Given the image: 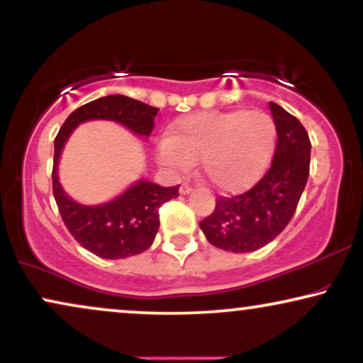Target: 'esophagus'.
<instances>
[{
	"label": "esophagus",
	"instance_id": "obj_1",
	"mask_svg": "<svg viewBox=\"0 0 363 363\" xmlns=\"http://www.w3.org/2000/svg\"><path fill=\"white\" fill-rule=\"evenodd\" d=\"M193 188L188 185V183H183V185L180 186V195H188V193H191Z\"/></svg>",
	"mask_w": 363,
	"mask_h": 363
}]
</instances>
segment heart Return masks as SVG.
<instances>
[{
	"instance_id": "1",
	"label": "heart",
	"mask_w": 363,
	"mask_h": 363,
	"mask_svg": "<svg viewBox=\"0 0 363 363\" xmlns=\"http://www.w3.org/2000/svg\"><path fill=\"white\" fill-rule=\"evenodd\" d=\"M276 123L262 111L200 112L178 118L158 143V160L186 172L200 158L201 172L221 191H241L266 170L276 147Z\"/></svg>"
}]
</instances>
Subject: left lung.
<instances>
[{"label": "left lung", "instance_id": "obj_1", "mask_svg": "<svg viewBox=\"0 0 363 363\" xmlns=\"http://www.w3.org/2000/svg\"><path fill=\"white\" fill-rule=\"evenodd\" d=\"M277 145L269 170L251 190L218 196L210 216L200 221L213 246L251 252L271 242L287 226L304 191L311 167V140L306 128L281 106L269 102Z\"/></svg>", "mask_w": 363, "mask_h": 363}]
</instances>
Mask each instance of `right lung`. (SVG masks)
<instances>
[{
	"label": "right lung",
	"mask_w": 363,
	"mask_h": 363,
	"mask_svg": "<svg viewBox=\"0 0 363 363\" xmlns=\"http://www.w3.org/2000/svg\"><path fill=\"white\" fill-rule=\"evenodd\" d=\"M157 112L158 108L121 94L101 97L76 108L54 138L52 193L59 213L74 240L104 259H122L148 250L160 226L158 208L178 196L180 185L165 188L138 180L112 201L86 206L69 198L59 183L57 163L61 152L74 128L86 121L118 122L137 135L148 137L155 125Z\"/></svg>",
	"instance_id": "add662e5"
}]
</instances>
